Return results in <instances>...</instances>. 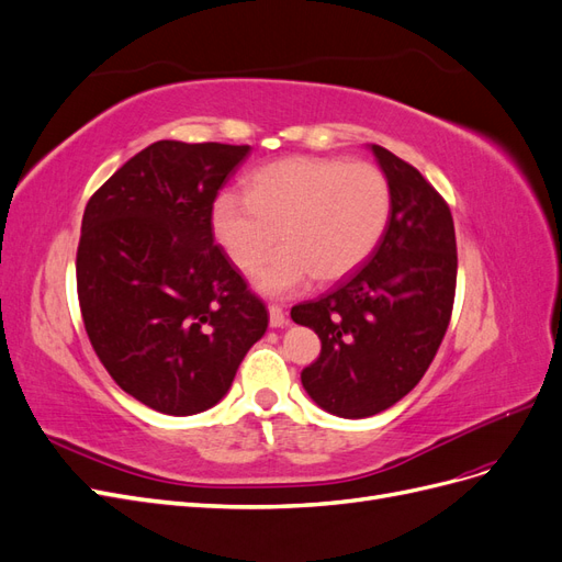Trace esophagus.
Masks as SVG:
<instances>
[{
  "label": "esophagus",
  "instance_id": "esophagus-1",
  "mask_svg": "<svg viewBox=\"0 0 562 562\" xmlns=\"http://www.w3.org/2000/svg\"><path fill=\"white\" fill-rule=\"evenodd\" d=\"M285 323H288V318H285L283 307H279V304H269V326L271 328H283Z\"/></svg>",
  "mask_w": 562,
  "mask_h": 562
}]
</instances>
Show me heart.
<instances>
[{
    "instance_id": "heart-1",
    "label": "heart",
    "mask_w": 562,
    "mask_h": 562,
    "mask_svg": "<svg viewBox=\"0 0 562 562\" xmlns=\"http://www.w3.org/2000/svg\"><path fill=\"white\" fill-rule=\"evenodd\" d=\"M391 217V184L380 166L342 157H288L255 171L246 196L223 194L211 225L236 269L260 271L269 295H291L312 277L342 279L378 248Z\"/></svg>"
}]
</instances>
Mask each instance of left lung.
Returning <instances> with one entry per match:
<instances>
[{"mask_svg":"<svg viewBox=\"0 0 562 562\" xmlns=\"http://www.w3.org/2000/svg\"><path fill=\"white\" fill-rule=\"evenodd\" d=\"M391 184V217L361 269L291 318L321 339L302 370L307 394L337 417L378 415L417 386L443 342L457 288L448 201L415 166L372 145Z\"/></svg>","mask_w":562,"mask_h":562,"instance_id":"left-lung-1","label":"left lung"}]
</instances>
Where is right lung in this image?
I'll return each mask as SVG.
<instances>
[{
  "label": "right lung",
  "mask_w": 562,
  "mask_h": 562,
  "mask_svg": "<svg viewBox=\"0 0 562 562\" xmlns=\"http://www.w3.org/2000/svg\"><path fill=\"white\" fill-rule=\"evenodd\" d=\"M250 145L159 140L93 192L77 246L83 328L110 378L164 415L227 394L269 312L213 241L220 187Z\"/></svg>",
  "instance_id": "obj_1"
}]
</instances>
